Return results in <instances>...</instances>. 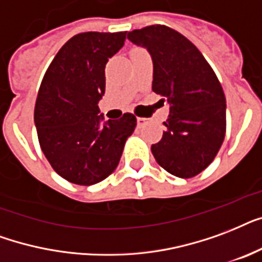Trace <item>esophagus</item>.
I'll return each mask as SVG.
<instances>
[{"label":"esophagus","instance_id":"1","mask_svg":"<svg viewBox=\"0 0 262 262\" xmlns=\"http://www.w3.org/2000/svg\"><path fill=\"white\" fill-rule=\"evenodd\" d=\"M137 123H138V125H139V127H145V125L149 123V120H147L146 117H138Z\"/></svg>","mask_w":262,"mask_h":262}]
</instances>
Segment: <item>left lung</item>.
I'll list each match as a JSON object with an SVG mask.
<instances>
[{
    "instance_id": "1",
    "label": "left lung",
    "mask_w": 262,
    "mask_h": 262,
    "mask_svg": "<svg viewBox=\"0 0 262 262\" xmlns=\"http://www.w3.org/2000/svg\"><path fill=\"white\" fill-rule=\"evenodd\" d=\"M153 60L156 94L169 103L163 138L151 145L167 172L188 179L212 163L226 137V95L217 76L195 45L180 32L154 24L127 34Z\"/></svg>"
}]
</instances>
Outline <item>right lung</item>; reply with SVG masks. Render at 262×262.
<instances>
[{"label":"right lung","mask_w":262,"mask_h":262,"mask_svg":"<svg viewBox=\"0 0 262 262\" xmlns=\"http://www.w3.org/2000/svg\"><path fill=\"white\" fill-rule=\"evenodd\" d=\"M125 31L82 32L72 36L50 62L36 97L40 149L52 168L71 183L91 186L106 179L120 161L137 117L98 116L105 93V66L123 48Z\"/></svg>","instance_id":"right-lung-1"}]
</instances>
